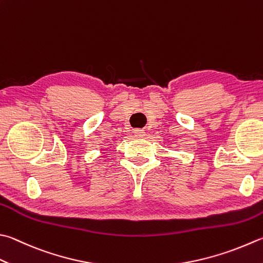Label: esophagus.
<instances>
[{
	"label": "esophagus",
	"mask_w": 263,
	"mask_h": 263,
	"mask_svg": "<svg viewBox=\"0 0 263 263\" xmlns=\"http://www.w3.org/2000/svg\"><path fill=\"white\" fill-rule=\"evenodd\" d=\"M134 135H135V137L137 138H142L145 136V132L143 129H140V128H137V129L134 130Z\"/></svg>",
	"instance_id": "1"
}]
</instances>
